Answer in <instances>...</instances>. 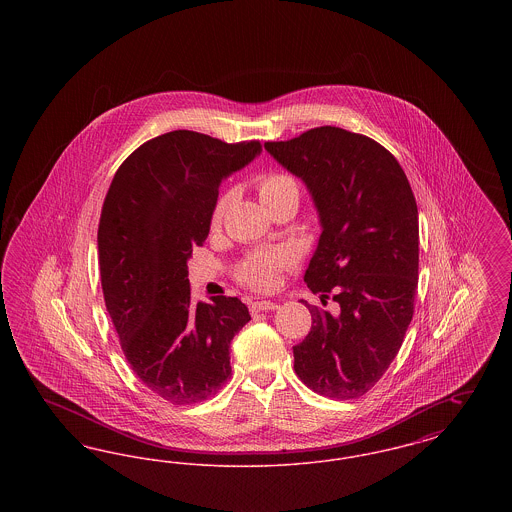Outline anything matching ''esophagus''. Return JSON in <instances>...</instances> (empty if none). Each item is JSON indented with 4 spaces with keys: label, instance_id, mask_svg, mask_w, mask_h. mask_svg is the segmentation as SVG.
<instances>
[{
    "label": "esophagus",
    "instance_id": "esophagus-1",
    "mask_svg": "<svg viewBox=\"0 0 512 512\" xmlns=\"http://www.w3.org/2000/svg\"><path fill=\"white\" fill-rule=\"evenodd\" d=\"M274 309H278V303H274V301H253V303H249V311L253 315L267 313V311H274Z\"/></svg>",
    "mask_w": 512,
    "mask_h": 512
}]
</instances>
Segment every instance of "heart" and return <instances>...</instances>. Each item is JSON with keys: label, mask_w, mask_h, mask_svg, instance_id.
Instances as JSON below:
<instances>
[{"label": "heart", "mask_w": 512, "mask_h": 512, "mask_svg": "<svg viewBox=\"0 0 512 512\" xmlns=\"http://www.w3.org/2000/svg\"><path fill=\"white\" fill-rule=\"evenodd\" d=\"M257 192L267 207L270 203L286 197V195H297V184L290 174L286 172H268L257 178ZM224 203L220 201L215 220L219 222L222 215ZM290 263V255L282 249L274 251H257L249 255L244 263L238 268V278L245 286L255 290H268L278 280V270Z\"/></svg>", "instance_id": "1"}]
</instances>
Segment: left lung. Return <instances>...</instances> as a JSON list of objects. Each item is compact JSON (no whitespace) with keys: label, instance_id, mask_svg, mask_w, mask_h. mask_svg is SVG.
Here are the masks:
<instances>
[{"label":"left lung","instance_id":"1","mask_svg":"<svg viewBox=\"0 0 512 512\" xmlns=\"http://www.w3.org/2000/svg\"><path fill=\"white\" fill-rule=\"evenodd\" d=\"M265 149L303 180L320 222L305 284L338 313L307 305L313 326L293 347L301 382L332 399L365 395L395 359L413 320L418 209L386 147L338 126H318Z\"/></svg>","mask_w":512,"mask_h":512}]
</instances>
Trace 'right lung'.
<instances>
[{
    "label": "right lung",
    "instance_id": "obj_1",
    "mask_svg": "<svg viewBox=\"0 0 512 512\" xmlns=\"http://www.w3.org/2000/svg\"><path fill=\"white\" fill-rule=\"evenodd\" d=\"M259 142L174 130L138 147L115 174L99 219L101 288L128 365L174 405L205 401L232 374L230 341L251 320L238 297L192 303L188 261L203 245L220 182Z\"/></svg>",
    "mask_w": 512,
    "mask_h": 512
}]
</instances>
